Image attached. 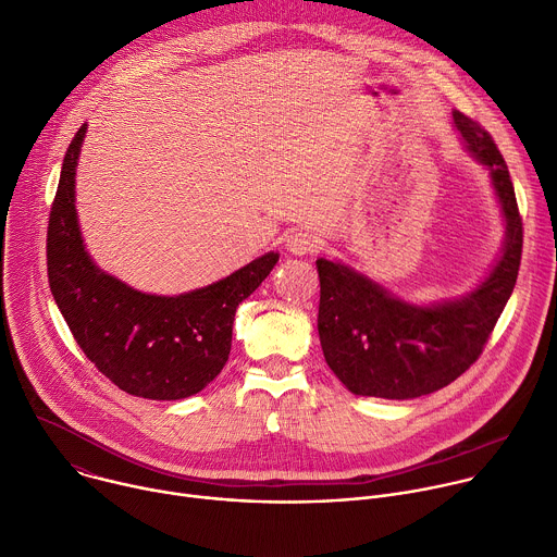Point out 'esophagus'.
I'll return each mask as SVG.
<instances>
[{
    "instance_id": "obj_1",
    "label": "esophagus",
    "mask_w": 557,
    "mask_h": 557,
    "mask_svg": "<svg viewBox=\"0 0 557 557\" xmlns=\"http://www.w3.org/2000/svg\"><path fill=\"white\" fill-rule=\"evenodd\" d=\"M286 249L293 253V256H308L312 251H317V237L310 233V231H293L288 237H286Z\"/></svg>"
}]
</instances>
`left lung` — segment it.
<instances>
[{
  "label": "left lung",
  "mask_w": 557,
  "mask_h": 557,
  "mask_svg": "<svg viewBox=\"0 0 557 557\" xmlns=\"http://www.w3.org/2000/svg\"><path fill=\"white\" fill-rule=\"evenodd\" d=\"M462 147L490 172L505 222L498 260L471 290L432 304H414L339 260L320 258V331L326 363L359 396L417 399L458 379L487 344L513 293L522 220L505 158L492 136L451 112Z\"/></svg>",
  "instance_id": "1"
}]
</instances>
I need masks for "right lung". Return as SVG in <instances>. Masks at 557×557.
I'll use <instances>...</instances> for the list:
<instances>
[{"label": "right lung", "mask_w": 557, "mask_h": 557, "mask_svg": "<svg viewBox=\"0 0 557 557\" xmlns=\"http://www.w3.org/2000/svg\"><path fill=\"white\" fill-rule=\"evenodd\" d=\"M88 125L72 138L48 222V282L86 357L123 392L151 401L198 394L224 368L235 310L280 260L269 251L181 295L136 290L97 267L76 215V165Z\"/></svg>", "instance_id": "1"}]
</instances>
